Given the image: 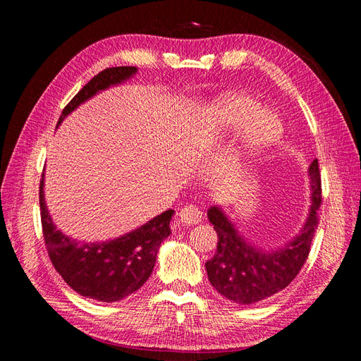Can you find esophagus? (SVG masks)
I'll return each mask as SVG.
<instances>
[{
	"mask_svg": "<svg viewBox=\"0 0 361 361\" xmlns=\"http://www.w3.org/2000/svg\"><path fill=\"white\" fill-rule=\"evenodd\" d=\"M179 220L183 224H197L202 221L203 212L195 204H187L179 211Z\"/></svg>",
	"mask_w": 361,
	"mask_h": 361,
	"instance_id": "obj_1",
	"label": "esophagus"
}]
</instances>
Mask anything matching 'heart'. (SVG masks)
I'll return each instance as SVG.
<instances>
[{
	"instance_id": "b5f03b06",
	"label": "heart",
	"mask_w": 361,
	"mask_h": 361,
	"mask_svg": "<svg viewBox=\"0 0 361 361\" xmlns=\"http://www.w3.org/2000/svg\"><path fill=\"white\" fill-rule=\"evenodd\" d=\"M245 127V147L260 150L274 145L281 135V123L271 113H260V104L245 94H226L206 108L199 118L197 135L204 145Z\"/></svg>"
}]
</instances>
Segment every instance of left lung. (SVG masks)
<instances>
[{
  "label": "left lung",
  "instance_id": "obj_1",
  "mask_svg": "<svg viewBox=\"0 0 361 361\" xmlns=\"http://www.w3.org/2000/svg\"><path fill=\"white\" fill-rule=\"evenodd\" d=\"M309 174L312 206L307 223L300 236L285 248L272 253L245 244L216 206L207 211V218L214 224L218 243L214 257L206 262V272L218 293L238 304H251L279 293L298 276L309 257L322 204L321 171L316 159L310 164Z\"/></svg>",
  "mask_w": 361,
  "mask_h": 361
}]
</instances>
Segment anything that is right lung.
<instances>
[{
    "instance_id": "right-lung-1",
    "label": "right lung",
    "mask_w": 361,
    "mask_h": 361,
    "mask_svg": "<svg viewBox=\"0 0 361 361\" xmlns=\"http://www.w3.org/2000/svg\"><path fill=\"white\" fill-rule=\"evenodd\" d=\"M135 72L134 66H118L106 68L94 75L64 106L57 125L89 97L122 82ZM39 203L43 239L52 267L75 292L96 301H120L143 286L154 271L161 243L171 233L170 220L174 211L169 209L137 231L113 241L97 244L75 241L57 231L51 220L43 195V173Z\"/></svg>"
}]
</instances>
